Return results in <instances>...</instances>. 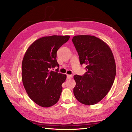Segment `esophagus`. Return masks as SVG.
Instances as JSON below:
<instances>
[{
    "label": "esophagus",
    "mask_w": 132,
    "mask_h": 132,
    "mask_svg": "<svg viewBox=\"0 0 132 132\" xmlns=\"http://www.w3.org/2000/svg\"><path fill=\"white\" fill-rule=\"evenodd\" d=\"M72 78V75H67V79H71Z\"/></svg>",
    "instance_id": "esophagus-1"
}]
</instances>
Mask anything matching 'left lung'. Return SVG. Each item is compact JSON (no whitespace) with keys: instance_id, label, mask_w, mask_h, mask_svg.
I'll use <instances>...</instances> for the list:
<instances>
[{"instance_id":"obj_1","label":"left lung","mask_w":132,"mask_h":132,"mask_svg":"<svg viewBox=\"0 0 132 132\" xmlns=\"http://www.w3.org/2000/svg\"><path fill=\"white\" fill-rule=\"evenodd\" d=\"M80 64H86L87 72L75 75L74 94L85 105H94L104 97L114 82L116 63L110 47L94 36H75L72 39Z\"/></svg>"}]
</instances>
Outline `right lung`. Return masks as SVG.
Segmentation results:
<instances>
[{
  "label": "right lung",
  "mask_w": 132,
  "mask_h": 132,
  "mask_svg": "<svg viewBox=\"0 0 132 132\" xmlns=\"http://www.w3.org/2000/svg\"><path fill=\"white\" fill-rule=\"evenodd\" d=\"M70 38L69 36H46L28 48L21 67L22 81L27 93L33 102L43 107H50L60 99L66 75L50 69L59 67L57 52Z\"/></svg>",
  "instance_id": "obj_1"
}]
</instances>
